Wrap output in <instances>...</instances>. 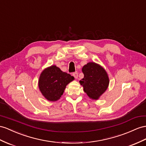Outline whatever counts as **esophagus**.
<instances>
[{
	"mask_svg": "<svg viewBox=\"0 0 146 146\" xmlns=\"http://www.w3.org/2000/svg\"><path fill=\"white\" fill-rule=\"evenodd\" d=\"M73 76L74 78H75L76 79H77L78 77V72H76L73 73Z\"/></svg>",
	"mask_w": 146,
	"mask_h": 146,
	"instance_id": "1",
	"label": "esophagus"
}]
</instances>
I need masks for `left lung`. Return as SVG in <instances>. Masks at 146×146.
<instances>
[{"label": "left lung", "instance_id": "1", "mask_svg": "<svg viewBox=\"0 0 146 146\" xmlns=\"http://www.w3.org/2000/svg\"><path fill=\"white\" fill-rule=\"evenodd\" d=\"M82 72L84 78L80 81L84 91L89 98L98 100L102 95L109 84L107 73L102 66L94 62H89L83 66Z\"/></svg>", "mask_w": 146, "mask_h": 146}]
</instances>
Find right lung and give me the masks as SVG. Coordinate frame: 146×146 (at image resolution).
Listing matches in <instances>:
<instances>
[{
  "label": "right lung",
  "instance_id": "right-lung-1",
  "mask_svg": "<svg viewBox=\"0 0 146 146\" xmlns=\"http://www.w3.org/2000/svg\"><path fill=\"white\" fill-rule=\"evenodd\" d=\"M74 80L70 74L52 65L40 73L38 86L40 92L49 101H57L63 95L66 85Z\"/></svg>",
  "mask_w": 146,
  "mask_h": 146
}]
</instances>
